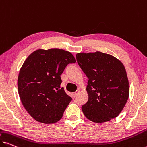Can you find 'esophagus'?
Instances as JSON below:
<instances>
[{
	"instance_id": "34e87169",
	"label": "esophagus",
	"mask_w": 147,
	"mask_h": 147,
	"mask_svg": "<svg viewBox=\"0 0 147 147\" xmlns=\"http://www.w3.org/2000/svg\"><path fill=\"white\" fill-rule=\"evenodd\" d=\"M79 93H80V90H77V91L75 92H74V93H73V96L76 97Z\"/></svg>"
}]
</instances>
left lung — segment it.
<instances>
[{"instance_id":"8db88e82","label":"left lung","mask_w":147,"mask_h":147,"mask_svg":"<svg viewBox=\"0 0 147 147\" xmlns=\"http://www.w3.org/2000/svg\"><path fill=\"white\" fill-rule=\"evenodd\" d=\"M76 59L89 79V98L81 107L85 117L96 123L115 118L125 107L129 94L123 64L114 56L98 51L78 53Z\"/></svg>"}]
</instances>
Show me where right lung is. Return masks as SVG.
<instances>
[{
	"mask_svg": "<svg viewBox=\"0 0 147 147\" xmlns=\"http://www.w3.org/2000/svg\"><path fill=\"white\" fill-rule=\"evenodd\" d=\"M76 59L71 53L59 49H39L25 60L18 79L22 105L36 121L54 123L62 118L71 98L63 87L60 76Z\"/></svg>",
	"mask_w": 147,
	"mask_h": 147,
	"instance_id": "obj_1",
	"label": "right lung"
}]
</instances>
